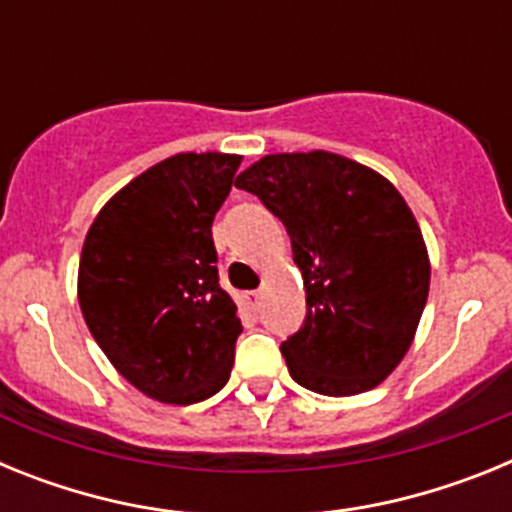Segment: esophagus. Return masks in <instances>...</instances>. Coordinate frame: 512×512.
Segmentation results:
<instances>
[{"mask_svg":"<svg viewBox=\"0 0 512 512\" xmlns=\"http://www.w3.org/2000/svg\"><path fill=\"white\" fill-rule=\"evenodd\" d=\"M243 300L248 302V307H253V310H256V307L261 305V292H259V289H253V292H246V295H243Z\"/></svg>","mask_w":512,"mask_h":512,"instance_id":"1","label":"esophagus"}]
</instances>
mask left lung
<instances>
[{
  "mask_svg": "<svg viewBox=\"0 0 512 512\" xmlns=\"http://www.w3.org/2000/svg\"><path fill=\"white\" fill-rule=\"evenodd\" d=\"M235 187L282 220L302 271L307 318L282 343L292 379L328 397L374 390L408 354L431 287L408 202L382 174L328 151L271 153Z\"/></svg>",
  "mask_w": 512,
  "mask_h": 512,
  "instance_id": "8db88e82",
  "label": "left lung"
}]
</instances>
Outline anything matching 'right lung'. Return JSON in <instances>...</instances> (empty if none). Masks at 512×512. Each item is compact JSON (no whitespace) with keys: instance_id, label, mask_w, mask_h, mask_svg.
<instances>
[{"instance_id":"right-lung-1","label":"right lung","mask_w":512,"mask_h":512,"mask_svg":"<svg viewBox=\"0 0 512 512\" xmlns=\"http://www.w3.org/2000/svg\"><path fill=\"white\" fill-rule=\"evenodd\" d=\"M235 153H176L125 184L94 217L79 259V307L135 390L192 405L230 379L241 318L217 282L212 220Z\"/></svg>"}]
</instances>
